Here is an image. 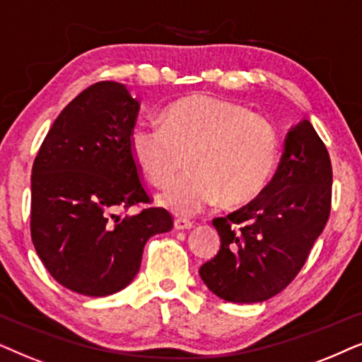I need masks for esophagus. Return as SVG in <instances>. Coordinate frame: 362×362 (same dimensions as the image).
<instances>
[{
    "instance_id": "esophagus-1",
    "label": "esophagus",
    "mask_w": 362,
    "mask_h": 362,
    "mask_svg": "<svg viewBox=\"0 0 362 362\" xmlns=\"http://www.w3.org/2000/svg\"><path fill=\"white\" fill-rule=\"evenodd\" d=\"M173 226H175V230H190L192 226H194V223L187 218H175Z\"/></svg>"
}]
</instances>
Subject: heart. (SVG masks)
Returning <instances> with one entry per match:
<instances>
[{"label": "heart", "mask_w": 362, "mask_h": 362, "mask_svg": "<svg viewBox=\"0 0 362 362\" xmlns=\"http://www.w3.org/2000/svg\"><path fill=\"white\" fill-rule=\"evenodd\" d=\"M129 147L148 180L167 185L160 204L190 215L216 204L243 205L268 185L278 158L276 131L243 105L195 94L168 105L162 120L132 127Z\"/></svg>", "instance_id": "obj_1"}]
</instances>
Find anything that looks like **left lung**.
I'll return each mask as SVG.
<instances>
[{
  "label": "left lung",
  "instance_id": "left-lung-1",
  "mask_svg": "<svg viewBox=\"0 0 362 362\" xmlns=\"http://www.w3.org/2000/svg\"><path fill=\"white\" fill-rule=\"evenodd\" d=\"M332 168L310 120L290 129L285 152L262 194L211 223L220 250L200 267L211 293L231 303H259L300 273L331 211Z\"/></svg>",
  "mask_w": 362,
  "mask_h": 362
}]
</instances>
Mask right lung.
Instances as JSON below:
<instances>
[{"mask_svg":"<svg viewBox=\"0 0 362 362\" xmlns=\"http://www.w3.org/2000/svg\"><path fill=\"white\" fill-rule=\"evenodd\" d=\"M139 109L124 84L89 86L57 115L33 163L36 253L59 285L81 295L124 290L139 273L147 240L173 226L158 206L122 215L151 204L129 147Z\"/></svg>","mask_w":362,"mask_h":362,"instance_id":"add662e5","label":"right lung"}]
</instances>
